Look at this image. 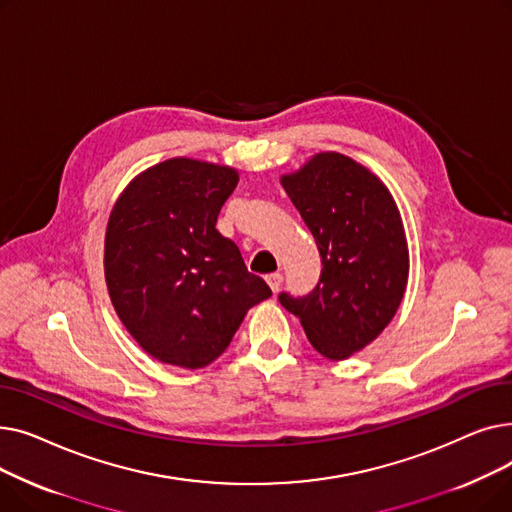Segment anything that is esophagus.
<instances>
[{
  "label": "esophagus",
  "mask_w": 512,
  "mask_h": 512,
  "mask_svg": "<svg viewBox=\"0 0 512 512\" xmlns=\"http://www.w3.org/2000/svg\"><path fill=\"white\" fill-rule=\"evenodd\" d=\"M265 280H267V284H270V288L274 290V292H278L280 290V286H282V274H270V276H265Z\"/></svg>",
  "instance_id": "obj_1"
}]
</instances>
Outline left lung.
I'll return each instance as SVG.
<instances>
[{"mask_svg": "<svg viewBox=\"0 0 512 512\" xmlns=\"http://www.w3.org/2000/svg\"><path fill=\"white\" fill-rule=\"evenodd\" d=\"M280 182L324 267L307 297L278 299L319 355L342 361L384 332L405 297L409 249L398 207L378 176L336 151L313 155Z\"/></svg>", "mask_w": 512, "mask_h": 512, "instance_id": "1", "label": "left lung"}]
</instances>
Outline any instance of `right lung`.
<instances>
[{
  "instance_id": "obj_1",
  "label": "right lung",
  "mask_w": 512,
  "mask_h": 512,
  "mask_svg": "<svg viewBox=\"0 0 512 512\" xmlns=\"http://www.w3.org/2000/svg\"><path fill=\"white\" fill-rule=\"evenodd\" d=\"M236 184L234 168L174 157L134 178L107 220V292L130 336L161 363L209 365L247 311L272 297L215 230Z\"/></svg>"
}]
</instances>
